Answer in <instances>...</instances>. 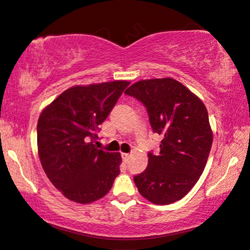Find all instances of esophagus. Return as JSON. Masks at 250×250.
Instances as JSON below:
<instances>
[{
  "mask_svg": "<svg viewBox=\"0 0 250 250\" xmlns=\"http://www.w3.org/2000/svg\"><path fill=\"white\" fill-rule=\"evenodd\" d=\"M122 158H123V160H124L125 162H126V161H128V159H129V154H128V153H122Z\"/></svg>",
  "mask_w": 250,
  "mask_h": 250,
  "instance_id": "esophagus-1",
  "label": "esophagus"
}]
</instances>
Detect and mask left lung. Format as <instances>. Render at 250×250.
<instances>
[{"label":"left lung","instance_id":"left-lung-1","mask_svg":"<svg viewBox=\"0 0 250 250\" xmlns=\"http://www.w3.org/2000/svg\"><path fill=\"white\" fill-rule=\"evenodd\" d=\"M146 108L160 152H149L146 169L134 176L140 194L154 204L179 201L203 172L213 135L202 100L171 78L135 82L125 91Z\"/></svg>","mask_w":250,"mask_h":250}]
</instances>
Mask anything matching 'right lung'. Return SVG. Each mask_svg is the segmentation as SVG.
Here are the masks:
<instances>
[{"mask_svg": "<svg viewBox=\"0 0 250 250\" xmlns=\"http://www.w3.org/2000/svg\"><path fill=\"white\" fill-rule=\"evenodd\" d=\"M127 81L77 85L65 90L42 111L38 154L52 184L68 200L88 204L104 197L119 175V153L98 149L99 125Z\"/></svg>", "mask_w": 250, "mask_h": 250, "instance_id": "add662e5", "label": "right lung"}]
</instances>
